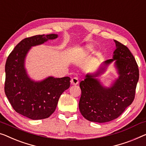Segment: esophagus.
<instances>
[{
  "instance_id": "1",
  "label": "esophagus",
  "mask_w": 146,
  "mask_h": 146,
  "mask_svg": "<svg viewBox=\"0 0 146 146\" xmlns=\"http://www.w3.org/2000/svg\"><path fill=\"white\" fill-rule=\"evenodd\" d=\"M71 84H73V85H76V84H77L79 83V79H78V78L76 77L72 78L71 80Z\"/></svg>"
}]
</instances>
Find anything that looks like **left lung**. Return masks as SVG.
I'll list each match as a JSON object with an SVG mask.
<instances>
[{
  "label": "left lung",
  "instance_id": "8db88e82",
  "mask_svg": "<svg viewBox=\"0 0 146 146\" xmlns=\"http://www.w3.org/2000/svg\"><path fill=\"white\" fill-rule=\"evenodd\" d=\"M116 49L113 59L104 62L100 69L94 74H87L80 82L81 90L79 107L80 113L87 120L106 123L120 116L134 101L139 79V69L136 60L125 45L114 40ZM114 60L119 75L110 88L102 86L96 77Z\"/></svg>",
  "mask_w": 146,
  "mask_h": 146
}]
</instances>
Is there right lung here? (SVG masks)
<instances>
[{
    "instance_id": "obj_1",
    "label": "right lung",
    "mask_w": 146,
    "mask_h": 146,
    "mask_svg": "<svg viewBox=\"0 0 146 146\" xmlns=\"http://www.w3.org/2000/svg\"><path fill=\"white\" fill-rule=\"evenodd\" d=\"M57 37L58 35L50 34L25 38L16 46L6 60L5 94L17 113L33 120L50 116L60 96L70 86L69 77H48L42 81H33L24 67L25 58L31 46Z\"/></svg>"
}]
</instances>
